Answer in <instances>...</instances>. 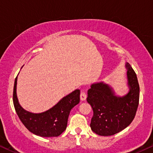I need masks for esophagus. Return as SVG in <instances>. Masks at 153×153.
Returning a JSON list of instances; mask_svg holds the SVG:
<instances>
[{
	"mask_svg": "<svg viewBox=\"0 0 153 153\" xmlns=\"http://www.w3.org/2000/svg\"><path fill=\"white\" fill-rule=\"evenodd\" d=\"M86 98H87L86 93L85 92H83V91H82L80 93V100H82V101H85V100H86Z\"/></svg>",
	"mask_w": 153,
	"mask_h": 153,
	"instance_id": "obj_1",
	"label": "esophagus"
}]
</instances>
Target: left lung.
I'll list each match as a JSON object with an SVG mask.
<instances>
[{
    "label": "left lung",
    "instance_id": "left-lung-1",
    "mask_svg": "<svg viewBox=\"0 0 153 153\" xmlns=\"http://www.w3.org/2000/svg\"><path fill=\"white\" fill-rule=\"evenodd\" d=\"M128 84L130 88L126 95H114L113 90L103 82L91 85L87 101L93 110L90 127L100 136L114 135L126 128L136 116L139 104V84L135 71L126 63Z\"/></svg>",
    "mask_w": 153,
    "mask_h": 153
}]
</instances>
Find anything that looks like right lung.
Wrapping results in <instances>:
<instances>
[{"label": "right lung", "instance_id": "add662e5", "mask_svg": "<svg viewBox=\"0 0 153 153\" xmlns=\"http://www.w3.org/2000/svg\"><path fill=\"white\" fill-rule=\"evenodd\" d=\"M16 77L13 89V104L20 121L24 126L36 136L57 137L65 130L71 110L80 102V90H75L64 97L54 107L40 114L25 111L18 102L16 94Z\"/></svg>", "mask_w": 153, "mask_h": 153}]
</instances>
